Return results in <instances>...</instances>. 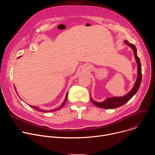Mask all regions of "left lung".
I'll use <instances>...</instances> for the list:
<instances>
[{
	"label": "left lung",
	"mask_w": 155,
	"mask_h": 155,
	"mask_svg": "<svg viewBox=\"0 0 155 155\" xmlns=\"http://www.w3.org/2000/svg\"><path fill=\"white\" fill-rule=\"evenodd\" d=\"M125 43H126L127 45L132 48V49L134 51V57L136 58V60L137 63V68H138V76L137 78V81H136L135 85L134 87L132 88V90L126 96L123 97H111V98H108L106 101L102 102H97L94 101L91 98V100L94 105L96 106L102 108H107V109H112V108H115L121 107V105H124L125 103H126L127 101H129L132 97H133L136 93L139 90V88L140 87V85L141 84L142 81V69H141V64L139 58L137 56V49L136 47L134 44L130 43L129 41L127 40H125Z\"/></svg>",
	"instance_id": "obj_1"
}]
</instances>
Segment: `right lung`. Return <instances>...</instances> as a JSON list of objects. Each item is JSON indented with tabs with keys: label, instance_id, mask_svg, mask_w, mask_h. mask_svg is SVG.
Instances as JSON below:
<instances>
[{
	"label": "right lung",
	"instance_id": "obj_1",
	"mask_svg": "<svg viewBox=\"0 0 155 155\" xmlns=\"http://www.w3.org/2000/svg\"><path fill=\"white\" fill-rule=\"evenodd\" d=\"M68 93H67V94H66L65 99L64 102L62 103V104L59 108H56V109H55V110H50V112H54V111H56V110H58L61 109V108L64 105V104H65L66 101H67V99H68ZM30 106H31V107H32L33 108H34L35 110H37V111H38V112H49V111H47V110H42V109H40V108H37V107H34V106H32V105H30Z\"/></svg>",
	"mask_w": 155,
	"mask_h": 155
}]
</instances>
